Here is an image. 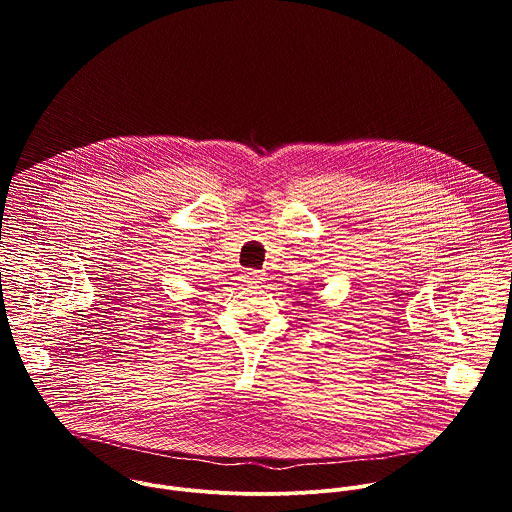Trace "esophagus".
<instances>
[{
  "instance_id": "1",
  "label": "esophagus",
  "mask_w": 512,
  "mask_h": 512,
  "mask_svg": "<svg viewBox=\"0 0 512 512\" xmlns=\"http://www.w3.org/2000/svg\"><path fill=\"white\" fill-rule=\"evenodd\" d=\"M243 277L249 281V279H257V277H261V271H255V269H249V271H245L243 273Z\"/></svg>"
}]
</instances>
